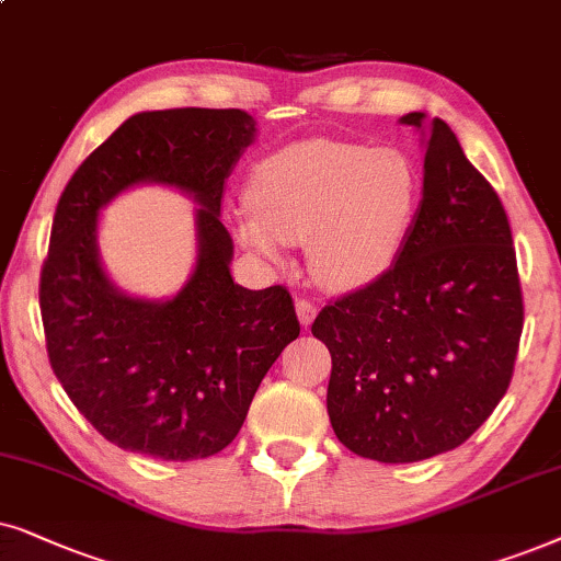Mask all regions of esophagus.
I'll return each mask as SVG.
<instances>
[{"label": "esophagus", "mask_w": 561, "mask_h": 561, "mask_svg": "<svg viewBox=\"0 0 561 561\" xmlns=\"http://www.w3.org/2000/svg\"><path fill=\"white\" fill-rule=\"evenodd\" d=\"M295 308H297V318H300V323L308 328L312 320H316V316H318V308H316V302H310L308 297H297V302H295Z\"/></svg>", "instance_id": "1"}]
</instances>
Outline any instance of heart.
I'll list each match as a JSON object with an SVG mask.
<instances>
[{
    "label": "heart",
    "mask_w": 561,
    "mask_h": 561,
    "mask_svg": "<svg viewBox=\"0 0 561 561\" xmlns=\"http://www.w3.org/2000/svg\"><path fill=\"white\" fill-rule=\"evenodd\" d=\"M253 213L238 226L249 249L279 256L308 245L310 272L339 293L382 279L398 264L421 205V176L398 148L312 138L251 169Z\"/></svg>",
    "instance_id": "1"
}]
</instances>
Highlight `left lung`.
Masks as SVG:
<instances>
[{
    "mask_svg": "<svg viewBox=\"0 0 561 561\" xmlns=\"http://www.w3.org/2000/svg\"><path fill=\"white\" fill-rule=\"evenodd\" d=\"M423 128V199L398 264L328 302L312 335L331 351L328 415L358 457L402 465L451 451L513 379L524 293L511 222L442 117Z\"/></svg>",
    "mask_w": 561,
    "mask_h": 561,
    "instance_id": "left-lung-1",
    "label": "left lung"
}]
</instances>
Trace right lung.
<instances>
[{
  "label": "right lung",
  "instance_id": "add662e5",
  "mask_svg": "<svg viewBox=\"0 0 561 561\" xmlns=\"http://www.w3.org/2000/svg\"><path fill=\"white\" fill-rule=\"evenodd\" d=\"M253 133L243 110L140 112L81 161L58 199L37 293L50 369L119 449L167 461L222 451L268 367L300 335L287 287L245 289L228 268L222 184ZM140 181L171 183L204 205L198 266L167 304L117 294L95 253L99 207Z\"/></svg>",
  "mask_w": 561,
  "mask_h": 561
}]
</instances>
